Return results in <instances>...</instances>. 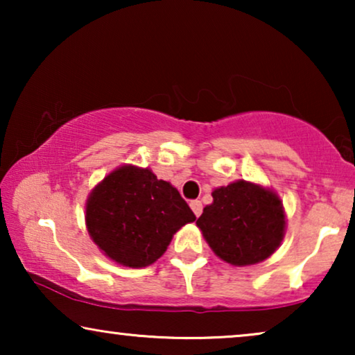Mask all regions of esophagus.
Listing matches in <instances>:
<instances>
[{
	"label": "esophagus",
	"instance_id": "obj_1",
	"mask_svg": "<svg viewBox=\"0 0 355 355\" xmlns=\"http://www.w3.org/2000/svg\"><path fill=\"white\" fill-rule=\"evenodd\" d=\"M191 208H192L193 215H196L197 218L202 215V208H203V205H202L200 200H192V202H191Z\"/></svg>",
	"mask_w": 355,
	"mask_h": 355
}]
</instances>
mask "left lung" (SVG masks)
<instances>
[{"mask_svg": "<svg viewBox=\"0 0 355 355\" xmlns=\"http://www.w3.org/2000/svg\"><path fill=\"white\" fill-rule=\"evenodd\" d=\"M211 197L197 226L221 260L234 266L255 265L278 249L286 215L271 189L241 179L215 189Z\"/></svg>", "mask_w": 355, "mask_h": 355, "instance_id": "1", "label": "left lung"}]
</instances>
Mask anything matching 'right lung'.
Returning <instances> with one entry per match:
<instances>
[{
    "mask_svg": "<svg viewBox=\"0 0 355 355\" xmlns=\"http://www.w3.org/2000/svg\"><path fill=\"white\" fill-rule=\"evenodd\" d=\"M196 221L176 187L148 168L124 164L96 184L85 203L92 241L116 263L142 268L166 252L173 236Z\"/></svg>",
    "mask_w": 355,
    "mask_h": 355,
    "instance_id": "right-lung-1",
    "label": "right lung"
}]
</instances>
